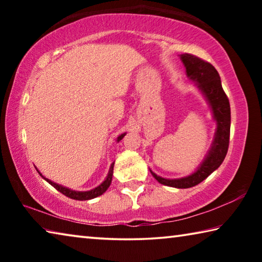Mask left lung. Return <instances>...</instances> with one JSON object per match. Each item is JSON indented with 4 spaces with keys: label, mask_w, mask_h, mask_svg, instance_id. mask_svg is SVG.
<instances>
[{
    "label": "left lung",
    "mask_w": 262,
    "mask_h": 262,
    "mask_svg": "<svg viewBox=\"0 0 262 262\" xmlns=\"http://www.w3.org/2000/svg\"><path fill=\"white\" fill-rule=\"evenodd\" d=\"M180 59L185 66L188 79L196 84L211 110L212 117L216 121L214 140L206 157L192 174L178 179H167L157 176L151 170L150 172L154 178L163 185L174 188H189L200 184L223 163L229 148L231 112L229 99L222 88L221 77L214 66L187 53L181 54Z\"/></svg>",
    "instance_id": "8db88e82"
}]
</instances>
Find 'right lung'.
<instances>
[{
    "label": "right lung",
    "mask_w": 262,
    "mask_h": 262,
    "mask_svg": "<svg viewBox=\"0 0 262 262\" xmlns=\"http://www.w3.org/2000/svg\"><path fill=\"white\" fill-rule=\"evenodd\" d=\"M125 135H126V133H123V134L119 135L118 139H117V142L121 141ZM113 166H114V163L111 164V167H110V171H108V173H107V177H106V179L103 181V183H101L99 186H97V187H95L94 189L85 190V192H78V190H73V189H70L68 187H64V186H62V185H59V184H56V183H53V181H51L50 179L45 178V177H43L38 170L37 171L39 172V174H40L42 178L47 181L48 184H51L53 187L56 188L60 193L64 194L66 196H68L70 199H74V200L85 201V200H91V199H95L97 196H99V195H101L103 193H105L106 190H107V188L110 187V185H111V181H112Z\"/></svg>",
    "instance_id": "right-lung-1"
}]
</instances>
